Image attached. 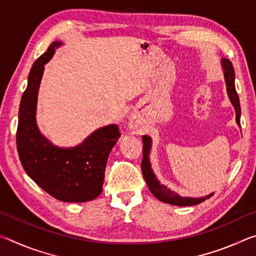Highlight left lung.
<instances>
[{
  "label": "left lung",
  "mask_w": 256,
  "mask_h": 256,
  "mask_svg": "<svg viewBox=\"0 0 256 256\" xmlns=\"http://www.w3.org/2000/svg\"><path fill=\"white\" fill-rule=\"evenodd\" d=\"M222 66L224 70V79H226L228 96L230 98V102H232L234 107H235L236 122L240 126V98H238V94L235 88V71H234V66L229 60H222ZM142 142H144V148H142V151H144V157H142V162H141L142 174H144V177L146 182V185H148V188L150 190V192L152 193L158 200L162 201L164 203H168V204L186 206H196L198 203L203 202L206 198H209L212 196V194H210V196H208L206 198H180V196H177L175 192H172L170 190H168L166 186L160 184L150 168L148 154H149V150L151 146V138L149 136H142Z\"/></svg>",
  "instance_id": "obj_1"
}]
</instances>
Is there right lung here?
<instances>
[{"label":"right lung","instance_id":"obj_1","mask_svg":"<svg viewBox=\"0 0 256 256\" xmlns=\"http://www.w3.org/2000/svg\"><path fill=\"white\" fill-rule=\"evenodd\" d=\"M55 42L34 63L21 98L16 128V149L24 172L38 186L63 202H86L102 193L110 150L120 136L116 125L94 132L76 148H56L38 131L36 104L44 64L52 58Z\"/></svg>","mask_w":256,"mask_h":256}]
</instances>
